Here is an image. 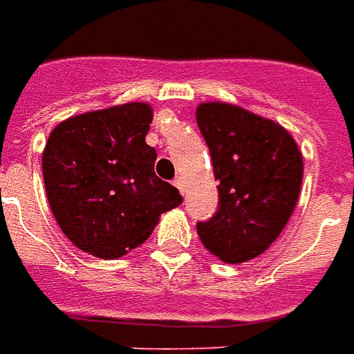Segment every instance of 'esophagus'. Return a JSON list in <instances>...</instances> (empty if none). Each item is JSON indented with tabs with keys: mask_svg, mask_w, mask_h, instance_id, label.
Masks as SVG:
<instances>
[{
	"mask_svg": "<svg viewBox=\"0 0 354 354\" xmlns=\"http://www.w3.org/2000/svg\"><path fill=\"white\" fill-rule=\"evenodd\" d=\"M173 185L179 189L181 194H185V179H183V177H175V179H173Z\"/></svg>",
	"mask_w": 354,
	"mask_h": 354,
	"instance_id": "34e87169",
	"label": "esophagus"
}]
</instances>
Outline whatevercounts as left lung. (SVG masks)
<instances>
[{"label": "left lung", "mask_w": 354, "mask_h": 354, "mask_svg": "<svg viewBox=\"0 0 354 354\" xmlns=\"http://www.w3.org/2000/svg\"><path fill=\"white\" fill-rule=\"evenodd\" d=\"M196 122L219 179V205L209 221L196 225L200 240L221 261H250L292 217L301 190V152L282 125L234 104L204 102Z\"/></svg>", "instance_id": "obj_1"}]
</instances>
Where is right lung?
Returning <instances> with one entry per match:
<instances>
[{
  "label": "right lung",
  "mask_w": 354,
  "mask_h": 354,
  "mask_svg": "<svg viewBox=\"0 0 354 354\" xmlns=\"http://www.w3.org/2000/svg\"><path fill=\"white\" fill-rule=\"evenodd\" d=\"M150 124V104L125 102L68 118L47 139L41 165L53 215L95 257L116 259L141 245L160 215L183 202L154 173Z\"/></svg>",
  "instance_id": "add662e5"
}]
</instances>
